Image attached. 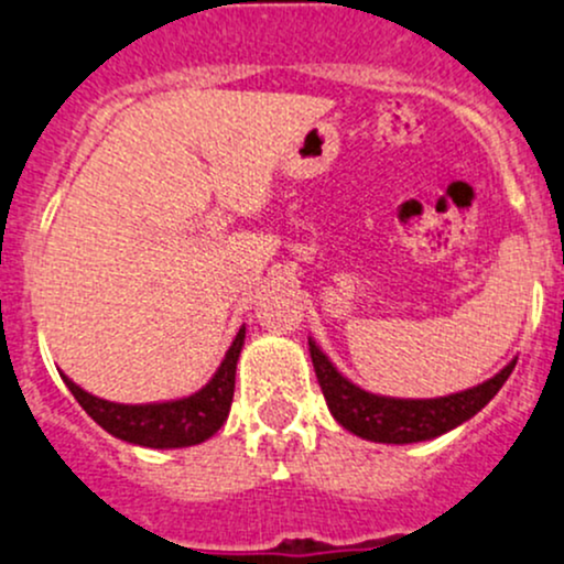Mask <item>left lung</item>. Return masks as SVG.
<instances>
[{"label": "left lung", "instance_id": "left-lung-1", "mask_svg": "<svg viewBox=\"0 0 564 564\" xmlns=\"http://www.w3.org/2000/svg\"><path fill=\"white\" fill-rule=\"evenodd\" d=\"M308 355H312L314 373H317L325 401H328L330 414L336 416L338 425L360 438L379 441V444H414V441L435 438L446 430L463 425L498 395V390L517 366V362H508L498 377L484 381L474 390L430 398V401H401V398L371 395V392L355 387L333 368V362L319 352L314 341H308Z\"/></svg>", "mask_w": 564, "mask_h": 564}]
</instances>
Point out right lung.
Segmentation results:
<instances>
[{"mask_svg":"<svg viewBox=\"0 0 564 564\" xmlns=\"http://www.w3.org/2000/svg\"><path fill=\"white\" fill-rule=\"evenodd\" d=\"M245 328L236 333L226 360L220 362L217 373L204 390L196 395L172 403H148V405H123L94 398L80 390L72 379H66L72 395L86 409V414L96 425H101L115 438L129 444L150 446V449H180L207 441L228 420L236 384V360H239Z\"/></svg>","mask_w":564,"mask_h":564,"instance_id":"add662e5","label":"right lung"}]
</instances>
